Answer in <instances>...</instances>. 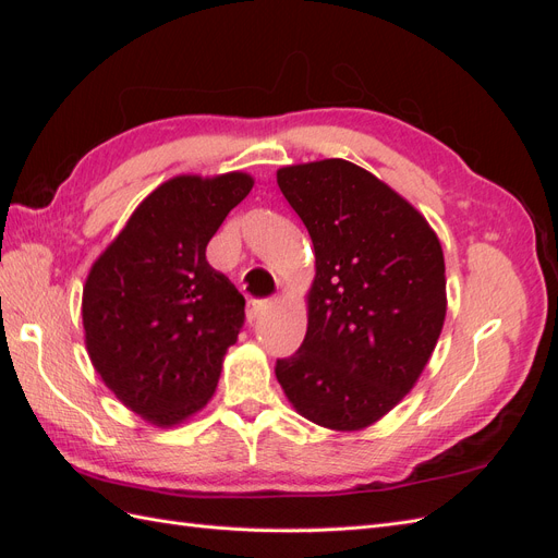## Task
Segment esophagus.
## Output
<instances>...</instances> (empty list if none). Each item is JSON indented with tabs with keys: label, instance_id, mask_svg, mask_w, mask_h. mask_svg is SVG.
<instances>
[{
	"label": "esophagus",
	"instance_id": "34e87169",
	"mask_svg": "<svg viewBox=\"0 0 558 558\" xmlns=\"http://www.w3.org/2000/svg\"><path fill=\"white\" fill-rule=\"evenodd\" d=\"M272 307V300H251L248 302V310H246V318L248 324H256V320Z\"/></svg>",
	"mask_w": 558,
	"mask_h": 558
}]
</instances>
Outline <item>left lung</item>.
I'll use <instances>...</instances> for the list:
<instances>
[{"label":"left lung","instance_id":"obj_1","mask_svg":"<svg viewBox=\"0 0 558 558\" xmlns=\"http://www.w3.org/2000/svg\"><path fill=\"white\" fill-rule=\"evenodd\" d=\"M277 183L310 232L316 277L305 340L275 375L314 424L365 428L410 393L440 337V240L410 202L353 162L281 167Z\"/></svg>","mask_w":558,"mask_h":558}]
</instances>
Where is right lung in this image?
I'll return each instance as SVG.
<instances>
[{"mask_svg":"<svg viewBox=\"0 0 558 558\" xmlns=\"http://www.w3.org/2000/svg\"><path fill=\"white\" fill-rule=\"evenodd\" d=\"M251 185L242 172L162 183L90 269V361L150 424L172 426L205 408L244 326V298L209 265L207 244Z\"/></svg>","mask_w":558,"mask_h":558,"instance_id":"add662e5","label":"right lung"}]
</instances>
